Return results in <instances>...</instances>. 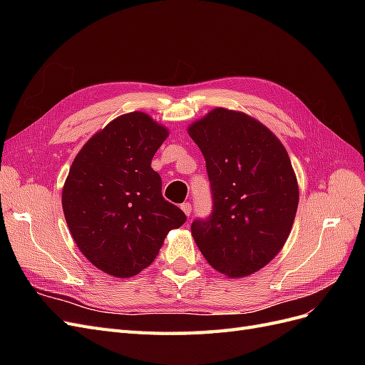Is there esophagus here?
Listing matches in <instances>:
<instances>
[{
    "mask_svg": "<svg viewBox=\"0 0 365 365\" xmlns=\"http://www.w3.org/2000/svg\"><path fill=\"white\" fill-rule=\"evenodd\" d=\"M181 210H182V212H184L187 216H190V213H192V204H190V202L181 204Z\"/></svg>",
    "mask_w": 365,
    "mask_h": 365,
    "instance_id": "34e87169",
    "label": "esophagus"
}]
</instances>
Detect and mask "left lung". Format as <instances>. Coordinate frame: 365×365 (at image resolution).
<instances>
[{
    "mask_svg": "<svg viewBox=\"0 0 365 365\" xmlns=\"http://www.w3.org/2000/svg\"><path fill=\"white\" fill-rule=\"evenodd\" d=\"M189 135L205 158L213 200L212 215L193 220L192 236L216 271L247 277L291 233L298 184L288 152L260 121L225 108L192 123Z\"/></svg>",
    "mask_w": 365,
    "mask_h": 365,
    "instance_id": "obj_1",
    "label": "left lung"
}]
</instances>
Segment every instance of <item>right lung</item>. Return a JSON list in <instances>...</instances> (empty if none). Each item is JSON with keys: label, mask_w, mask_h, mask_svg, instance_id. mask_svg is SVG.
I'll list each match as a JSON object with an SVG mask.
<instances>
[{"label": "right lung", "mask_w": 365, "mask_h": 365, "mask_svg": "<svg viewBox=\"0 0 365 365\" xmlns=\"http://www.w3.org/2000/svg\"><path fill=\"white\" fill-rule=\"evenodd\" d=\"M169 130L145 113L117 117L77 153L62 190L70 233L96 268L128 279L155 260L168 233L185 222L161 193L150 163Z\"/></svg>", "instance_id": "add662e5"}]
</instances>
